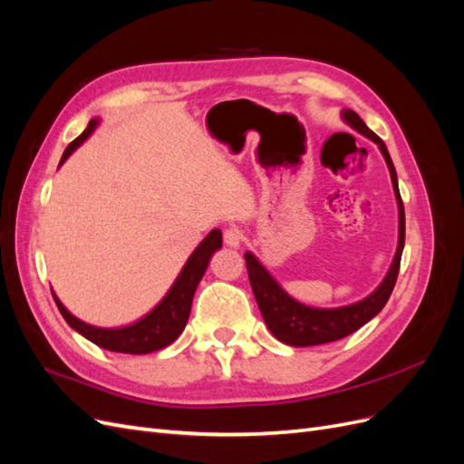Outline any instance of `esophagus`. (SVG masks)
I'll return each mask as SVG.
<instances>
[{
	"mask_svg": "<svg viewBox=\"0 0 464 464\" xmlns=\"http://www.w3.org/2000/svg\"><path fill=\"white\" fill-rule=\"evenodd\" d=\"M244 242V232L236 227H230L224 230V244L228 247H240Z\"/></svg>",
	"mask_w": 464,
	"mask_h": 464,
	"instance_id": "34e87169",
	"label": "esophagus"
}]
</instances>
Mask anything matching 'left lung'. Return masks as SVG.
Returning <instances> with one entry per match:
<instances>
[{
    "label": "left lung",
    "instance_id": "obj_1",
    "mask_svg": "<svg viewBox=\"0 0 464 464\" xmlns=\"http://www.w3.org/2000/svg\"><path fill=\"white\" fill-rule=\"evenodd\" d=\"M341 118L354 131L373 141L379 147V150H382L383 159L387 162L392 191H395V199L399 207L397 251L385 278L379 283V286L372 294H368L366 298H362L354 304L341 305V307H314V305H305L298 302L296 298H292L290 294L278 285V280L266 271V266L254 254H251V251H246V266H247L249 283H251V288H254L259 312L275 339H278L280 343H285L288 346L325 344V343L339 341L348 334H353L354 331L366 325L368 321H372L379 312L383 310V305L387 304L391 292L397 283L401 256L404 249V207L399 193L397 170L395 166H392L391 154L385 143L368 128L366 123H363V120L356 114L354 110L344 108L341 111Z\"/></svg>",
    "mask_w": 464,
    "mask_h": 464
}]
</instances>
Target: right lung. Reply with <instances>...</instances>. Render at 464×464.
<instances>
[{
  "mask_svg": "<svg viewBox=\"0 0 464 464\" xmlns=\"http://www.w3.org/2000/svg\"><path fill=\"white\" fill-rule=\"evenodd\" d=\"M101 118H94L89 121L87 130L82 131L73 143H69L67 149L62 154L60 166L72 157V154L87 141L92 135V131L98 128ZM222 247V232L218 228L210 230L205 240L193 249V254L188 257L186 265L181 266L179 275L172 283L170 290L164 294V298L152 307L149 314L139 317L137 321L130 323V325L121 327H96L91 323L81 321L75 317L67 307L62 304V300L55 296L52 290V296L58 305L60 314L67 321V325L75 329L79 334L85 336L96 346L104 350H111V353H121V354H150L157 353V350L166 348L172 344L181 331L186 329L189 312H191V302L193 294L198 290L201 278L207 271L215 251Z\"/></svg>",
  "mask_w": 464,
  "mask_h": 464,
  "instance_id": "1",
  "label": "right lung"
}]
</instances>
